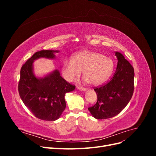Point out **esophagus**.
<instances>
[{
	"instance_id": "1",
	"label": "esophagus",
	"mask_w": 156,
	"mask_h": 156,
	"mask_svg": "<svg viewBox=\"0 0 156 156\" xmlns=\"http://www.w3.org/2000/svg\"><path fill=\"white\" fill-rule=\"evenodd\" d=\"M77 88L79 90H81V91H85L86 90H87L86 88L82 87H81V86H77Z\"/></svg>"
}]
</instances>
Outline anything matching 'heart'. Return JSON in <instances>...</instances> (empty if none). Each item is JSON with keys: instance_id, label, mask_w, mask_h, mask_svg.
Segmentation results:
<instances>
[{"instance_id": "heart-1", "label": "heart", "mask_w": 156, "mask_h": 156, "mask_svg": "<svg viewBox=\"0 0 156 156\" xmlns=\"http://www.w3.org/2000/svg\"><path fill=\"white\" fill-rule=\"evenodd\" d=\"M114 68L112 58L92 51H82L75 53L72 59L65 58L62 74L68 81H73L83 75L92 84L103 82L109 76Z\"/></svg>"}]
</instances>
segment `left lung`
Returning a JSON list of instances; mask_svg holds the SVG:
<instances>
[{"label": "left lung", "mask_w": 156, "mask_h": 156, "mask_svg": "<svg viewBox=\"0 0 156 156\" xmlns=\"http://www.w3.org/2000/svg\"><path fill=\"white\" fill-rule=\"evenodd\" d=\"M116 69L112 78L101 86L94 87L98 100L88 111L96 119H107L119 115L128 104L134 90V69L123 55L115 52Z\"/></svg>", "instance_id": "1"}]
</instances>
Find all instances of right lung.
Returning <instances> with one entry per match:
<instances>
[{
    "label": "right lung",
    "mask_w": 156,
    "mask_h": 156,
    "mask_svg": "<svg viewBox=\"0 0 156 156\" xmlns=\"http://www.w3.org/2000/svg\"><path fill=\"white\" fill-rule=\"evenodd\" d=\"M58 51L42 50L33 55L22 66L18 91L25 106L36 118L55 121L65 110L66 93L74 90L75 86L60 76L58 70L37 78L33 73V62L40 58L53 59Z\"/></svg>",
    "instance_id": "1"
}]
</instances>
